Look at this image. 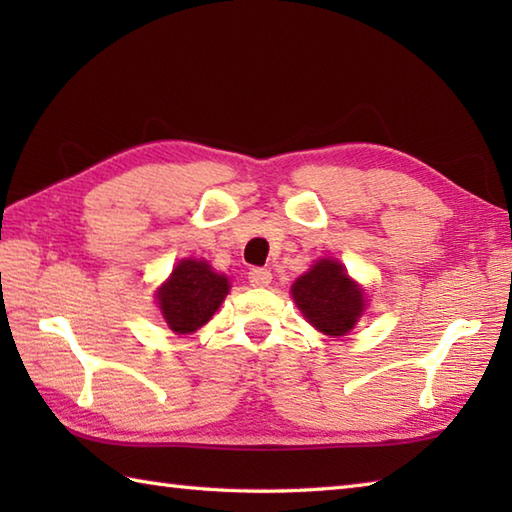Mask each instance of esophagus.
Masks as SVG:
<instances>
[{
    "instance_id": "obj_1",
    "label": "esophagus",
    "mask_w": 512,
    "mask_h": 512,
    "mask_svg": "<svg viewBox=\"0 0 512 512\" xmlns=\"http://www.w3.org/2000/svg\"><path fill=\"white\" fill-rule=\"evenodd\" d=\"M248 281H250V286H255V288H266L270 281H273V273H270L268 268H253L248 273Z\"/></svg>"
}]
</instances>
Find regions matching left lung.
<instances>
[{
  "label": "left lung",
  "mask_w": 512,
  "mask_h": 512,
  "mask_svg": "<svg viewBox=\"0 0 512 512\" xmlns=\"http://www.w3.org/2000/svg\"><path fill=\"white\" fill-rule=\"evenodd\" d=\"M292 297L308 323L330 336H345L365 308L363 290L334 259H321L299 277L292 286Z\"/></svg>",
  "instance_id": "8db88e82"
}]
</instances>
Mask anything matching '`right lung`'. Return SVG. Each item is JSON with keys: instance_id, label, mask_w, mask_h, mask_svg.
I'll list each match as a JSON object with an SVG mask.
<instances>
[{"instance_id": "1", "label": "right lung", "mask_w": 512, "mask_h": 512, "mask_svg": "<svg viewBox=\"0 0 512 512\" xmlns=\"http://www.w3.org/2000/svg\"><path fill=\"white\" fill-rule=\"evenodd\" d=\"M228 288V279L213 273L206 262L184 259L158 290V306L173 332H195L220 308Z\"/></svg>"}]
</instances>
